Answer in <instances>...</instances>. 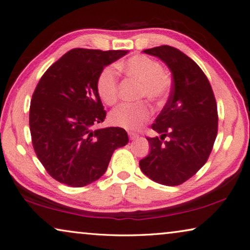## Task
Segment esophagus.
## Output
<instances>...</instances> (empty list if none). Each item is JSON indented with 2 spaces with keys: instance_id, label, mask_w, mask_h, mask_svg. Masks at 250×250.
<instances>
[{
  "instance_id": "esophagus-1",
  "label": "esophagus",
  "mask_w": 250,
  "mask_h": 250,
  "mask_svg": "<svg viewBox=\"0 0 250 250\" xmlns=\"http://www.w3.org/2000/svg\"><path fill=\"white\" fill-rule=\"evenodd\" d=\"M128 136H129V138H130V140H135V138H137L138 137V135H137V134L136 133H133V132H129L128 133Z\"/></svg>"
}]
</instances>
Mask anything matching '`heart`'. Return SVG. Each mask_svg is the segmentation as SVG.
I'll use <instances>...</instances> for the list:
<instances>
[{
  "instance_id": "obj_1",
  "label": "heart",
  "mask_w": 250,
  "mask_h": 250,
  "mask_svg": "<svg viewBox=\"0 0 250 250\" xmlns=\"http://www.w3.org/2000/svg\"><path fill=\"white\" fill-rule=\"evenodd\" d=\"M118 69L141 83L138 99L146 98L153 104H164L171 94L173 79L170 72L162 68L159 61L144 55H135L118 64ZM96 91L102 101L112 106L120 97V82L113 67H105L96 79ZM146 103L123 104L109 115L113 125L124 129L141 128L151 116Z\"/></svg>"
}]
</instances>
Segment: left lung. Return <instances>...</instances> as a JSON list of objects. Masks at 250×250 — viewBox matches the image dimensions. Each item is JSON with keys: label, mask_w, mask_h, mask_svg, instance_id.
<instances>
[{"label": "left lung", "mask_w": 250, "mask_h": 250, "mask_svg": "<svg viewBox=\"0 0 250 250\" xmlns=\"http://www.w3.org/2000/svg\"><path fill=\"white\" fill-rule=\"evenodd\" d=\"M144 52L167 64L173 86L152 124L161 136L146 137L151 151L140 161V167L154 182L180 186L200 170L212 151L218 133L216 98L202 69L179 49L160 45Z\"/></svg>", "instance_id": "1"}]
</instances>
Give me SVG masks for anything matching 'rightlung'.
Wrapping results in <instances>:
<instances>
[{"instance_id":"obj_1","label":"right lung","mask_w":250,"mask_h":250,"mask_svg":"<svg viewBox=\"0 0 250 250\" xmlns=\"http://www.w3.org/2000/svg\"><path fill=\"white\" fill-rule=\"evenodd\" d=\"M127 50L76 48L42 75L30 104L34 152L53 179L82 188L105 173L114 151L128 143L121 127L93 129L106 117L96 91L104 68Z\"/></svg>"}]
</instances>
